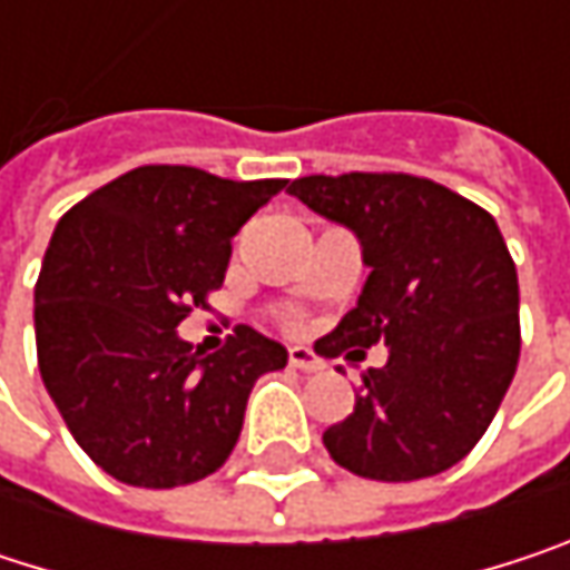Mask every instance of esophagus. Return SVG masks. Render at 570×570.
<instances>
[{
  "mask_svg": "<svg viewBox=\"0 0 570 570\" xmlns=\"http://www.w3.org/2000/svg\"><path fill=\"white\" fill-rule=\"evenodd\" d=\"M289 366L303 370V373H316V370H323V360L313 350H306V346H293L289 350Z\"/></svg>",
  "mask_w": 570,
  "mask_h": 570,
  "instance_id": "34e87169",
  "label": "esophagus"
}]
</instances>
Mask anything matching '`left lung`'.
<instances>
[{
  "label": "left lung",
  "mask_w": 570,
  "mask_h": 570,
  "mask_svg": "<svg viewBox=\"0 0 570 570\" xmlns=\"http://www.w3.org/2000/svg\"><path fill=\"white\" fill-rule=\"evenodd\" d=\"M346 224L370 267L360 303L323 336L333 353L390 346L353 412L323 432L336 465L415 482L462 462L492 425L521 353L518 274L495 217L415 174H309L286 187Z\"/></svg>",
  "instance_id": "1"
}]
</instances>
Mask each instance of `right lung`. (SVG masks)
Returning a JSON list of instances; mask_svg holds the SVG:
<instances>
[{
  "label": "right lung",
  "instance_id": "add662e5",
  "mask_svg": "<svg viewBox=\"0 0 570 570\" xmlns=\"http://www.w3.org/2000/svg\"><path fill=\"white\" fill-rule=\"evenodd\" d=\"M286 187L145 165L78 200L36 284L39 373L68 432L111 479L177 489L237 445L254 383L286 350L250 326L204 356L177 323L220 289L234 234Z\"/></svg>",
  "mask_w": 570,
  "mask_h": 570
}]
</instances>
